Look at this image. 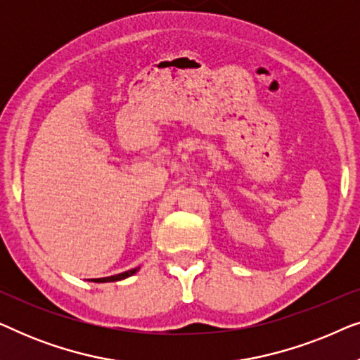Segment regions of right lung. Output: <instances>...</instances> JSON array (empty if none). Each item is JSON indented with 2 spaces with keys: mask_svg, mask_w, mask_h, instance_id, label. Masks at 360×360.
<instances>
[{
  "mask_svg": "<svg viewBox=\"0 0 360 360\" xmlns=\"http://www.w3.org/2000/svg\"><path fill=\"white\" fill-rule=\"evenodd\" d=\"M139 269H141V267H136V269L126 270V272L117 274V275H111V277L91 278V282H96V283H105V282H120V280H124V278H127V277H131V275H134L136 272H139Z\"/></svg>",
  "mask_w": 360,
  "mask_h": 360,
  "instance_id": "obj_1",
  "label": "right lung"
}]
</instances>
